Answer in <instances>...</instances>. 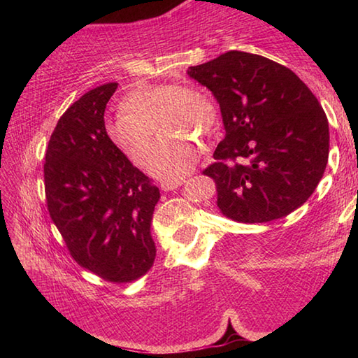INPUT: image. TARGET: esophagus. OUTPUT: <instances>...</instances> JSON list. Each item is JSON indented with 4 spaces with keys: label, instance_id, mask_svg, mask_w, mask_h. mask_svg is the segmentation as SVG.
Returning <instances> with one entry per match:
<instances>
[{
    "label": "esophagus",
    "instance_id": "obj_1",
    "mask_svg": "<svg viewBox=\"0 0 358 358\" xmlns=\"http://www.w3.org/2000/svg\"><path fill=\"white\" fill-rule=\"evenodd\" d=\"M183 185V180H169V181H162L161 183V189L162 191H172L177 189L178 186Z\"/></svg>",
    "mask_w": 358,
    "mask_h": 358
}]
</instances>
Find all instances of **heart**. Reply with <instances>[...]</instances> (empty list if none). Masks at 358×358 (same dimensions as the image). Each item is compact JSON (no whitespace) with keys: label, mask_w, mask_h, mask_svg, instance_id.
I'll use <instances>...</instances> for the list:
<instances>
[{"label":"heart","mask_w":358,"mask_h":358,"mask_svg":"<svg viewBox=\"0 0 358 358\" xmlns=\"http://www.w3.org/2000/svg\"><path fill=\"white\" fill-rule=\"evenodd\" d=\"M121 108L107 120L106 132L134 164H147L155 145V126L172 137L157 143L148 166L155 177L164 180L185 177L197 162V145L178 137L210 136L216 121L208 96L187 85H141L124 96Z\"/></svg>","instance_id":"obj_1"}]
</instances>
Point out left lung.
I'll list each match as a JSON object with an SVG mask.
<instances>
[{"mask_svg": "<svg viewBox=\"0 0 358 358\" xmlns=\"http://www.w3.org/2000/svg\"><path fill=\"white\" fill-rule=\"evenodd\" d=\"M187 74L221 107L226 136L202 172L215 181L221 213L237 222H268L305 203L329 161V121L299 76L240 50Z\"/></svg>", "mask_w": 358, "mask_h": 358, "instance_id": "8db88e82", "label": "left lung"}]
</instances>
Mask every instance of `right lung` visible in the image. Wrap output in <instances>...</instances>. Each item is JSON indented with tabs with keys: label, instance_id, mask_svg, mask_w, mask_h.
I'll use <instances>...</instances> for the list:
<instances>
[{
	"label": "right lung",
	"instance_id": "right-lung-1",
	"mask_svg": "<svg viewBox=\"0 0 358 358\" xmlns=\"http://www.w3.org/2000/svg\"><path fill=\"white\" fill-rule=\"evenodd\" d=\"M118 83L90 90L53 129L44 185L52 221L76 262L113 284L153 266L150 226L159 189L108 138L104 112Z\"/></svg>",
	"mask_w": 358,
	"mask_h": 358
}]
</instances>
